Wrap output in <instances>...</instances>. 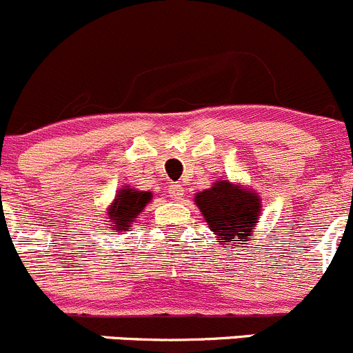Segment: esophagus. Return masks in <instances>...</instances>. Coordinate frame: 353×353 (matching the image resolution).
Masks as SVG:
<instances>
[{
    "label": "esophagus",
    "instance_id": "obj_1",
    "mask_svg": "<svg viewBox=\"0 0 353 353\" xmlns=\"http://www.w3.org/2000/svg\"><path fill=\"white\" fill-rule=\"evenodd\" d=\"M168 194H170L171 201H182L185 190H183V187L180 185V183H171V185L168 187Z\"/></svg>",
    "mask_w": 353,
    "mask_h": 353
}]
</instances>
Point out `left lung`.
<instances>
[{
    "instance_id": "1",
    "label": "left lung",
    "mask_w": 353,
    "mask_h": 353,
    "mask_svg": "<svg viewBox=\"0 0 353 353\" xmlns=\"http://www.w3.org/2000/svg\"><path fill=\"white\" fill-rule=\"evenodd\" d=\"M196 204L210 229L220 237V244L230 243L234 237L246 241L253 232L261 208L256 194L225 180L196 194Z\"/></svg>"
}]
</instances>
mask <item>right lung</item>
<instances>
[{"label":"right lung","mask_w":353,"mask_h":353,"mask_svg":"<svg viewBox=\"0 0 353 353\" xmlns=\"http://www.w3.org/2000/svg\"><path fill=\"white\" fill-rule=\"evenodd\" d=\"M152 199L150 192L142 190L123 189L114 199L112 206L109 210V221H112V230L116 232H126L130 225L135 221L140 211L147 206V203Z\"/></svg>","instance_id":"right-lung-1"}]
</instances>
